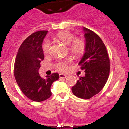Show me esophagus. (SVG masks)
Returning a JSON list of instances; mask_svg holds the SVG:
<instances>
[{
  "instance_id": "1",
  "label": "esophagus",
  "mask_w": 129,
  "mask_h": 129,
  "mask_svg": "<svg viewBox=\"0 0 129 129\" xmlns=\"http://www.w3.org/2000/svg\"><path fill=\"white\" fill-rule=\"evenodd\" d=\"M67 77V75H65V74H59V77L60 79H65Z\"/></svg>"
}]
</instances>
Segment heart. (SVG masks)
Segmentation results:
<instances>
[{"label":"heart","mask_w":129,"mask_h":129,"mask_svg":"<svg viewBox=\"0 0 129 129\" xmlns=\"http://www.w3.org/2000/svg\"><path fill=\"white\" fill-rule=\"evenodd\" d=\"M56 38L60 42L69 45V51L76 57H80L84 54L86 49V44L83 39L78 37L75 38V36L69 31L63 30L57 34ZM50 48V43L45 41L42 44V50L45 54L49 52ZM71 61L70 58L64 60H60L57 63L56 67L60 71H64L66 70V64Z\"/></svg>","instance_id":"1"}]
</instances>
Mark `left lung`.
Segmentation results:
<instances>
[{
	"label": "left lung",
	"instance_id": "obj_1",
	"mask_svg": "<svg viewBox=\"0 0 129 129\" xmlns=\"http://www.w3.org/2000/svg\"><path fill=\"white\" fill-rule=\"evenodd\" d=\"M86 49L79 65L85 75L80 77L72 87L74 95L89 99L104 87L110 72V60L104 44L99 36L83 27Z\"/></svg>",
	"mask_w": 129,
	"mask_h": 129
}]
</instances>
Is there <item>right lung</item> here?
I'll return each instance as SVG.
<instances>
[{
    "label": "right lung",
    "mask_w": 129,
    "mask_h": 129,
    "mask_svg": "<svg viewBox=\"0 0 129 129\" xmlns=\"http://www.w3.org/2000/svg\"><path fill=\"white\" fill-rule=\"evenodd\" d=\"M47 32L40 30L28 36L19 49L14 63V76L18 85L26 97L36 102L49 99L52 95V84L59 79L58 73L45 79L39 74L40 63L44 58L42 44Z\"/></svg>",
    "instance_id": "1"
}]
</instances>
